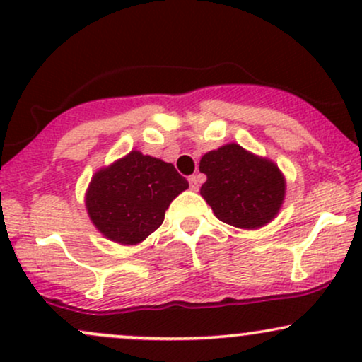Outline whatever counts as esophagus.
Returning <instances> with one entry per match:
<instances>
[{
	"mask_svg": "<svg viewBox=\"0 0 362 362\" xmlns=\"http://www.w3.org/2000/svg\"><path fill=\"white\" fill-rule=\"evenodd\" d=\"M199 182H201V178H199V175H190L189 177V184H190V189H192V190H197L199 189Z\"/></svg>",
	"mask_w": 362,
	"mask_h": 362,
	"instance_id": "obj_1",
	"label": "esophagus"
}]
</instances>
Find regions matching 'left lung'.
<instances>
[{
    "label": "left lung",
    "mask_w": 362,
    "mask_h": 362,
    "mask_svg": "<svg viewBox=\"0 0 362 362\" xmlns=\"http://www.w3.org/2000/svg\"><path fill=\"white\" fill-rule=\"evenodd\" d=\"M199 170L207 180L201 195L219 221L243 230H257L279 213L286 180L276 163L226 144L201 158Z\"/></svg>",
    "instance_id": "8db88e82"
}]
</instances>
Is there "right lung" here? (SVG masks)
Listing matches in <instances>:
<instances>
[{"instance_id":"add662e5","label":"right lung","mask_w":362,"mask_h":362,"mask_svg":"<svg viewBox=\"0 0 362 362\" xmlns=\"http://www.w3.org/2000/svg\"><path fill=\"white\" fill-rule=\"evenodd\" d=\"M187 187L172 163L131 151L95 173L85 204L105 238L136 245L161 226L170 202Z\"/></svg>"}]
</instances>
